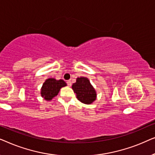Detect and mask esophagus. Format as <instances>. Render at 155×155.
Here are the masks:
<instances>
[{"instance_id": "esophagus-1", "label": "esophagus", "mask_w": 155, "mask_h": 155, "mask_svg": "<svg viewBox=\"0 0 155 155\" xmlns=\"http://www.w3.org/2000/svg\"><path fill=\"white\" fill-rule=\"evenodd\" d=\"M66 82H67V84H68V87H71V84H72V82H71V80H68V81H67Z\"/></svg>"}]
</instances>
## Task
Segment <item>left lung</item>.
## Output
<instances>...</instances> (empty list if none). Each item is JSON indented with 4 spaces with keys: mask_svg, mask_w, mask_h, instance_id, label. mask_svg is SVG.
I'll use <instances>...</instances> for the list:
<instances>
[{
    "mask_svg": "<svg viewBox=\"0 0 155 155\" xmlns=\"http://www.w3.org/2000/svg\"><path fill=\"white\" fill-rule=\"evenodd\" d=\"M72 89L76 94L78 100L85 104H90L97 98L96 91L88 78L85 77L78 78L75 83L72 85Z\"/></svg>",
    "mask_w": 155,
    "mask_h": 155,
    "instance_id": "left-lung-1",
    "label": "left lung"
}]
</instances>
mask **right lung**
<instances>
[{"mask_svg":"<svg viewBox=\"0 0 155 155\" xmlns=\"http://www.w3.org/2000/svg\"><path fill=\"white\" fill-rule=\"evenodd\" d=\"M64 80H56L54 78H48L44 82L41 90V95L44 99L50 101L58 94L61 88L66 86Z\"/></svg>","mask_w":155,"mask_h":155,"instance_id":"add662e5","label":"right lung"}]
</instances>
